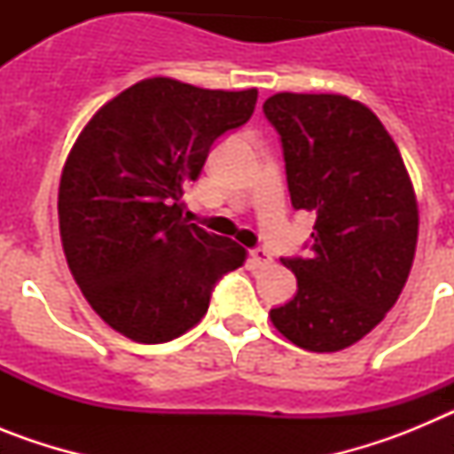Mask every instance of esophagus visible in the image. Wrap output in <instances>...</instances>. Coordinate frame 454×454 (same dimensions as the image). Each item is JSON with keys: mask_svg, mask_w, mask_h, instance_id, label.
I'll list each match as a JSON object with an SVG mask.
<instances>
[{"mask_svg": "<svg viewBox=\"0 0 454 454\" xmlns=\"http://www.w3.org/2000/svg\"><path fill=\"white\" fill-rule=\"evenodd\" d=\"M250 256L256 266H268V263L272 262L270 252H268L266 247H254V250H250Z\"/></svg>", "mask_w": 454, "mask_h": 454, "instance_id": "1", "label": "esophagus"}]
</instances>
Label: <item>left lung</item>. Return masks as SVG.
<instances>
[{
    "instance_id": "obj_1",
    "label": "left lung",
    "mask_w": 454,
    "mask_h": 454,
    "mask_svg": "<svg viewBox=\"0 0 454 454\" xmlns=\"http://www.w3.org/2000/svg\"><path fill=\"white\" fill-rule=\"evenodd\" d=\"M263 114L282 140L293 208L316 215L309 254L282 256L298 293L270 320L304 350H343L382 323L407 282L414 188L384 124L355 99L277 92Z\"/></svg>"
}]
</instances>
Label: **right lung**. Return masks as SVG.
Segmentation results:
<instances>
[{"label":"right lung","mask_w":454,"mask_h":454,"mask_svg":"<svg viewBox=\"0 0 454 454\" xmlns=\"http://www.w3.org/2000/svg\"><path fill=\"white\" fill-rule=\"evenodd\" d=\"M254 104L256 88L154 77L104 104L79 134L59 188L63 250L90 307L120 334L177 339L246 262L239 243L184 220L182 198L211 145L246 124Z\"/></svg>","instance_id":"right-lung-1"}]
</instances>
